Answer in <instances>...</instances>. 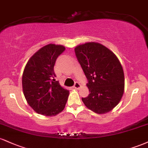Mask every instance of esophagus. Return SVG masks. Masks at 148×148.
Segmentation results:
<instances>
[{
	"mask_svg": "<svg viewBox=\"0 0 148 148\" xmlns=\"http://www.w3.org/2000/svg\"><path fill=\"white\" fill-rule=\"evenodd\" d=\"M80 87H81V85H80L78 82H75V84H74V86H73V88H75V89H79Z\"/></svg>",
	"mask_w": 148,
	"mask_h": 148,
	"instance_id": "esophagus-1",
	"label": "esophagus"
}]
</instances>
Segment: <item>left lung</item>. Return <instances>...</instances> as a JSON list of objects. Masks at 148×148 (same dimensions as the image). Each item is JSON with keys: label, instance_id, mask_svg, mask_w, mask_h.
Here are the masks:
<instances>
[{"label": "left lung", "instance_id": "left-lung-1", "mask_svg": "<svg viewBox=\"0 0 148 148\" xmlns=\"http://www.w3.org/2000/svg\"><path fill=\"white\" fill-rule=\"evenodd\" d=\"M74 51L88 79L90 94L82 97L83 102L99 114L111 111L120 102L125 88L123 69L118 58L95 42L78 46Z\"/></svg>", "mask_w": 148, "mask_h": 148}]
</instances>
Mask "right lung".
<instances>
[{"label": "right lung", "mask_w": 148, "mask_h": 148, "mask_svg": "<svg viewBox=\"0 0 148 148\" xmlns=\"http://www.w3.org/2000/svg\"><path fill=\"white\" fill-rule=\"evenodd\" d=\"M65 48L62 45H48L30 58L23 71L22 86L27 102L37 113L52 116L64 108L69 90L56 81L54 65Z\"/></svg>", "instance_id": "obj_1"}]
</instances>
